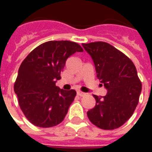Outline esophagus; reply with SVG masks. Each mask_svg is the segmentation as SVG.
Returning a JSON list of instances; mask_svg holds the SVG:
<instances>
[{"label":"esophagus","mask_w":152,"mask_h":152,"mask_svg":"<svg viewBox=\"0 0 152 152\" xmlns=\"http://www.w3.org/2000/svg\"><path fill=\"white\" fill-rule=\"evenodd\" d=\"M86 94V93L80 92V91H78V92H77V95L80 96V97H83V96H85Z\"/></svg>","instance_id":"1"}]
</instances>
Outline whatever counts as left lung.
Wrapping results in <instances>:
<instances>
[{
  "label": "left lung",
  "mask_w": 152,
  "mask_h": 152,
  "mask_svg": "<svg viewBox=\"0 0 152 152\" xmlns=\"http://www.w3.org/2000/svg\"><path fill=\"white\" fill-rule=\"evenodd\" d=\"M91 56L97 77L107 93L94 95V107L87 112L89 121L102 129L121 127L132 116L139 100L142 83L134 63L110 44L98 41L82 44Z\"/></svg>",
  "instance_id": "left-lung-1"
}]
</instances>
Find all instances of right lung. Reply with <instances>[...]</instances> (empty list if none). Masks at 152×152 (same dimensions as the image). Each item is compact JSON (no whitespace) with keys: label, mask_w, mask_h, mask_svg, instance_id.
Listing matches in <instances>:
<instances>
[{"label":"right lung","mask_w":152,"mask_h":152,"mask_svg":"<svg viewBox=\"0 0 152 152\" xmlns=\"http://www.w3.org/2000/svg\"><path fill=\"white\" fill-rule=\"evenodd\" d=\"M81 46L69 40H51L41 44L26 57L18 69L15 92L28 121L37 127L60 124L76 95L74 89L56 86L66 59Z\"/></svg>","instance_id":"add662e5"}]
</instances>
